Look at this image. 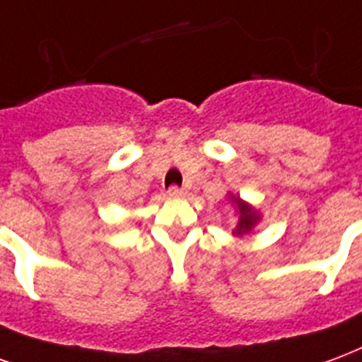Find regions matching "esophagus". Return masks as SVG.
<instances>
[{
  "instance_id": "obj_1",
  "label": "esophagus",
  "mask_w": 362,
  "mask_h": 362,
  "mask_svg": "<svg viewBox=\"0 0 362 362\" xmlns=\"http://www.w3.org/2000/svg\"><path fill=\"white\" fill-rule=\"evenodd\" d=\"M168 194H170V197H173V199H177V197H183L185 191H183V189H181V187H175V185H173V187H170V191H168Z\"/></svg>"
}]
</instances>
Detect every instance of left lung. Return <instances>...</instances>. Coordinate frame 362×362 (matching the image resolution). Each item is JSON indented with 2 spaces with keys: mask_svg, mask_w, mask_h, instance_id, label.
<instances>
[{
  "mask_svg": "<svg viewBox=\"0 0 362 362\" xmlns=\"http://www.w3.org/2000/svg\"><path fill=\"white\" fill-rule=\"evenodd\" d=\"M233 202H235L237 206V212H239V223H237V229L233 231V233H237V235H245V233H249L250 229L257 226L258 221V214L252 210V208L249 206V204H245V202H241L239 200V197H233Z\"/></svg>",
  "mask_w": 362,
  "mask_h": 362,
  "instance_id": "1",
  "label": "left lung"
}]
</instances>
